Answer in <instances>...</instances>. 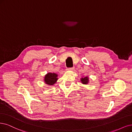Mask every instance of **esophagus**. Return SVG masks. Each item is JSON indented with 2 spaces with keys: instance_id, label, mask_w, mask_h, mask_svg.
Wrapping results in <instances>:
<instances>
[{
  "instance_id": "esophagus-1",
  "label": "esophagus",
  "mask_w": 132,
  "mask_h": 132,
  "mask_svg": "<svg viewBox=\"0 0 132 132\" xmlns=\"http://www.w3.org/2000/svg\"><path fill=\"white\" fill-rule=\"evenodd\" d=\"M74 69H75V67H71V68H67V70H74Z\"/></svg>"
}]
</instances>
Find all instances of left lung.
<instances>
[{
    "mask_svg": "<svg viewBox=\"0 0 132 132\" xmlns=\"http://www.w3.org/2000/svg\"><path fill=\"white\" fill-rule=\"evenodd\" d=\"M81 81L83 84H87L89 82V77H85L84 78H81Z\"/></svg>",
    "mask_w": 132,
    "mask_h": 132,
    "instance_id": "left-lung-1",
    "label": "left lung"
}]
</instances>
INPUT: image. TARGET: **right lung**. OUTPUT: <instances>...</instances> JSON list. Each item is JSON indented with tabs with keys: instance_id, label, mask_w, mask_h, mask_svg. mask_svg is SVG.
Listing matches in <instances>:
<instances>
[{
	"instance_id": "add662e5",
	"label": "right lung",
	"mask_w": 132,
	"mask_h": 132,
	"mask_svg": "<svg viewBox=\"0 0 132 132\" xmlns=\"http://www.w3.org/2000/svg\"><path fill=\"white\" fill-rule=\"evenodd\" d=\"M57 75L55 73H48L45 77L44 80L46 84L49 85H53L57 80Z\"/></svg>"
}]
</instances>
